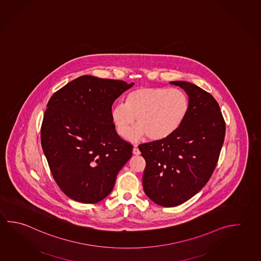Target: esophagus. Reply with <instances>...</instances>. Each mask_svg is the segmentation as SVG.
<instances>
[{
	"label": "esophagus",
	"instance_id": "34e87169",
	"mask_svg": "<svg viewBox=\"0 0 261 261\" xmlns=\"http://www.w3.org/2000/svg\"><path fill=\"white\" fill-rule=\"evenodd\" d=\"M133 154H134V155H139V154H140V150H139V148H138L137 146H135V147L133 148Z\"/></svg>",
	"mask_w": 261,
	"mask_h": 261
}]
</instances>
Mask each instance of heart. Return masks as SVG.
Returning <instances> with one entry per match:
<instances>
[{
	"label": "heart",
	"instance_id": "heart-1",
	"mask_svg": "<svg viewBox=\"0 0 261 261\" xmlns=\"http://www.w3.org/2000/svg\"><path fill=\"white\" fill-rule=\"evenodd\" d=\"M190 107L185 92L179 89L139 87L129 92L124 103L113 107L111 115L120 137H126L135 124L130 139L144 136L161 140L171 136L182 124Z\"/></svg>",
	"mask_w": 261,
	"mask_h": 261
}]
</instances>
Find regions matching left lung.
Returning a JSON list of instances; mask_svg holds the SVG:
<instances>
[{"label": "left lung", "instance_id": "8db88e82", "mask_svg": "<svg viewBox=\"0 0 261 261\" xmlns=\"http://www.w3.org/2000/svg\"><path fill=\"white\" fill-rule=\"evenodd\" d=\"M169 83L189 95L187 115L171 136L138 146L146 160L144 191L164 207L179 205L204 187L218 162L225 136V122L212 94L187 82Z\"/></svg>", "mask_w": 261, "mask_h": 261}]
</instances>
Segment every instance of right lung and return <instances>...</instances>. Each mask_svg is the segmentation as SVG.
Listing matches in <instances>:
<instances>
[{"instance_id": "right-lung-1", "label": "right lung", "mask_w": 261, "mask_h": 261, "mask_svg": "<svg viewBox=\"0 0 261 261\" xmlns=\"http://www.w3.org/2000/svg\"><path fill=\"white\" fill-rule=\"evenodd\" d=\"M124 81L84 75L51 96L41 145L60 190L74 201L96 203L110 194L133 146L115 131L112 106L132 87Z\"/></svg>"}]
</instances>
